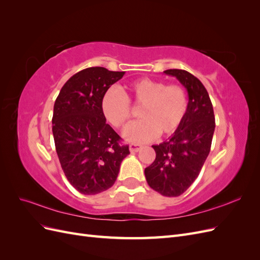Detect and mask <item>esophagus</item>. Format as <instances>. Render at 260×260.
Instances as JSON below:
<instances>
[{
    "mask_svg": "<svg viewBox=\"0 0 260 260\" xmlns=\"http://www.w3.org/2000/svg\"><path fill=\"white\" fill-rule=\"evenodd\" d=\"M141 148H142V146L139 145V144H130V146H129V149H130L131 153H137V152L140 151Z\"/></svg>",
    "mask_w": 260,
    "mask_h": 260,
    "instance_id": "obj_1",
    "label": "esophagus"
}]
</instances>
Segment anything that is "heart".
<instances>
[{
	"instance_id": "obj_1",
	"label": "heart",
	"mask_w": 260,
	"mask_h": 260,
	"mask_svg": "<svg viewBox=\"0 0 260 260\" xmlns=\"http://www.w3.org/2000/svg\"><path fill=\"white\" fill-rule=\"evenodd\" d=\"M129 103L140 107L141 118L122 132L124 140L132 143L147 142L157 135L167 137L175 133L187 109L186 94L180 85H165L159 80L144 78L129 83L123 94L108 90L101 101L102 115L113 127L122 128L132 116Z\"/></svg>"
}]
</instances>
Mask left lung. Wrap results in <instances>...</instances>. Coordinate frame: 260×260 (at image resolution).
<instances>
[{
	"label": "left lung",
	"instance_id": "left-lung-1",
	"mask_svg": "<svg viewBox=\"0 0 260 260\" xmlns=\"http://www.w3.org/2000/svg\"><path fill=\"white\" fill-rule=\"evenodd\" d=\"M176 77L188 96L184 119L165 142L152 145L156 158L144 174L153 190L168 198L184 193L199 177L210 152L215 131V115L205 86L192 74L182 69L164 72Z\"/></svg>",
	"mask_w": 260,
	"mask_h": 260
}]
</instances>
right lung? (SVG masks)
<instances>
[{"mask_svg":"<svg viewBox=\"0 0 260 260\" xmlns=\"http://www.w3.org/2000/svg\"><path fill=\"white\" fill-rule=\"evenodd\" d=\"M124 72L90 67L62 86L53 111V137L62 171L77 191L94 195L106 191L130 154L120 137L106 123L101 101Z\"/></svg>","mask_w":260,"mask_h":260,"instance_id":"right-lung-1","label":"right lung"}]
</instances>
